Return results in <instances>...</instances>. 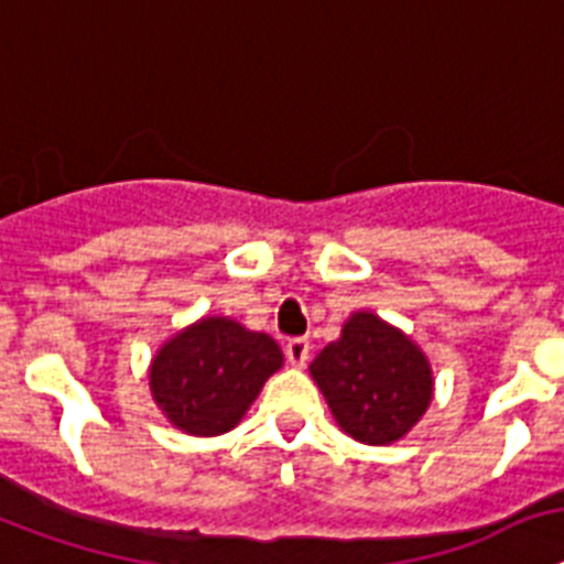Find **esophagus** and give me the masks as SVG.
<instances>
[{"label": "esophagus", "instance_id": "1", "mask_svg": "<svg viewBox=\"0 0 564 564\" xmlns=\"http://www.w3.org/2000/svg\"><path fill=\"white\" fill-rule=\"evenodd\" d=\"M310 351H312V343L306 340V337H295V340L286 343V357H289V364L295 366V369H303V366H306Z\"/></svg>", "mask_w": 564, "mask_h": 564}]
</instances>
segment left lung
<instances>
[{
  "mask_svg": "<svg viewBox=\"0 0 564 564\" xmlns=\"http://www.w3.org/2000/svg\"><path fill=\"white\" fill-rule=\"evenodd\" d=\"M310 375L335 423L366 445L400 443L434 400L425 351L369 310L346 317L340 337L323 346Z\"/></svg>",
  "mask_w": 564,
  "mask_h": 564,
  "instance_id": "8db88e82",
  "label": "left lung"
}]
</instances>
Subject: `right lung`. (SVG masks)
Instances as JSON below:
<instances>
[{
  "label": "right lung",
  "mask_w": 564,
  "mask_h": 564,
  "mask_svg": "<svg viewBox=\"0 0 564 564\" xmlns=\"http://www.w3.org/2000/svg\"><path fill=\"white\" fill-rule=\"evenodd\" d=\"M281 366V346L267 332L204 315L161 343L147 380L155 405L175 429L189 437H218L241 423Z\"/></svg>",
  "instance_id": "obj_1"
}]
</instances>
